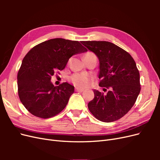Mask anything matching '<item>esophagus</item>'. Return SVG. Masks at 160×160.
<instances>
[{"instance_id": "34e87169", "label": "esophagus", "mask_w": 160, "mask_h": 160, "mask_svg": "<svg viewBox=\"0 0 160 160\" xmlns=\"http://www.w3.org/2000/svg\"><path fill=\"white\" fill-rule=\"evenodd\" d=\"M83 91H84V89H80V88H75V91H77V92H83Z\"/></svg>"}]
</instances>
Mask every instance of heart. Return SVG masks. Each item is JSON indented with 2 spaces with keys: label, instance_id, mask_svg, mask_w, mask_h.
Instances as JSON below:
<instances>
[{
  "label": "heart",
  "instance_id": "1",
  "mask_svg": "<svg viewBox=\"0 0 160 160\" xmlns=\"http://www.w3.org/2000/svg\"><path fill=\"white\" fill-rule=\"evenodd\" d=\"M88 52L87 54H91ZM70 81L74 85L78 88H86L89 85L90 81V77L85 73H75L70 77Z\"/></svg>",
  "mask_w": 160,
  "mask_h": 160
}]
</instances>
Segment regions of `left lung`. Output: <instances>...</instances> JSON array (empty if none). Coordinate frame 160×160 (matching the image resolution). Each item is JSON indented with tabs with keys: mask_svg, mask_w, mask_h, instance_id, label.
I'll return each mask as SVG.
<instances>
[{
	"mask_svg": "<svg viewBox=\"0 0 160 160\" xmlns=\"http://www.w3.org/2000/svg\"><path fill=\"white\" fill-rule=\"evenodd\" d=\"M81 43L98 57L99 85L109 89L106 94L93 90L94 99L88 103L90 112L103 122L118 120L132 109L141 90L136 63L127 51L112 42L89 41Z\"/></svg>",
	"mask_w": 160,
	"mask_h": 160,
	"instance_id": "left-lung-1",
	"label": "left lung"
}]
</instances>
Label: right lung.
<instances>
[{
    "label": "right lung",
    "mask_w": 160,
    "mask_h": 160,
    "mask_svg": "<svg viewBox=\"0 0 160 160\" xmlns=\"http://www.w3.org/2000/svg\"><path fill=\"white\" fill-rule=\"evenodd\" d=\"M87 51L79 41L56 38L28 51L18 72L17 85L19 99L31 114L47 119L64 109L74 87L67 82L54 86L51 77L64 69L72 55Z\"/></svg>",
    "instance_id": "obj_1"
}]
</instances>
